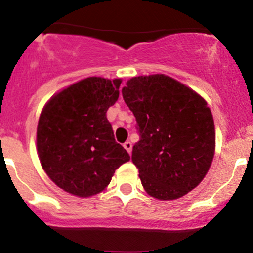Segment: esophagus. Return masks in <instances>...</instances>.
Listing matches in <instances>:
<instances>
[{
    "label": "esophagus",
    "mask_w": 253,
    "mask_h": 253,
    "mask_svg": "<svg viewBox=\"0 0 253 253\" xmlns=\"http://www.w3.org/2000/svg\"><path fill=\"white\" fill-rule=\"evenodd\" d=\"M124 147H125V149H126L127 152H128L129 154H131V152H132V143L129 142V141L125 142V143H124Z\"/></svg>",
    "instance_id": "34e87169"
}]
</instances>
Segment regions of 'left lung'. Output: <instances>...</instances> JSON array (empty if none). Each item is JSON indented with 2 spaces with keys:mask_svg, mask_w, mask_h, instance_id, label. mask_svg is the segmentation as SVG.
Here are the masks:
<instances>
[{
  "mask_svg": "<svg viewBox=\"0 0 253 253\" xmlns=\"http://www.w3.org/2000/svg\"><path fill=\"white\" fill-rule=\"evenodd\" d=\"M139 141L132 162L147 193L180 198L205 178L215 150L213 115L196 91L165 75L139 76L122 88Z\"/></svg>",
  "mask_w": 253,
  "mask_h": 253,
  "instance_id": "left-lung-1",
  "label": "left lung"
}]
</instances>
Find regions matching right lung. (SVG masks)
<instances>
[{
	"instance_id": "right-lung-1",
	"label": "right lung",
	"mask_w": 253,
	"mask_h": 253,
	"mask_svg": "<svg viewBox=\"0 0 253 253\" xmlns=\"http://www.w3.org/2000/svg\"><path fill=\"white\" fill-rule=\"evenodd\" d=\"M121 79L89 77L53 95L37 131L38 155L63 191L90 197L105 190L129 155L115 141L106 111L119 99Z\"/></svg>"
}]
</instances>
